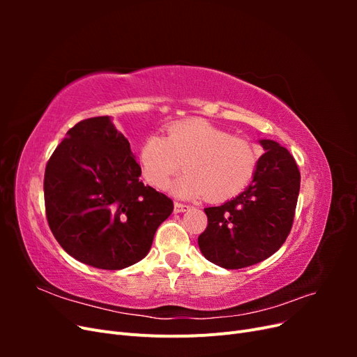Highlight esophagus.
<instances>
[{
  "label": "esophagus",
  "mask_w": 357,
  "mask_h": 357,
  "mask_svg": "<svg viewBox=\"0 0 357 357\" xmlns=\"http://www.w3.org/2000/svg\"><path fill=\"white\" fill-rule=\"evenodd\" d=\"M190 207L188 204H183V202H178V201H176L174 202V211L176 213H185V211H188Z\"/></svg>",
  "instance_id": "obj_1"
}]
</instances>
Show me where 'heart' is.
<instances>
[{
  "mask_svg": "<svg viewBox=\"0 0 357 357\" xmlns=\"http://www.w3.org/2000/svg\"><path fill=\"white\" fill-rule=\"evenodd\" d=\"M259 156L250 139L202 119H189L168 126L167 137L146 138L139 149V165L150 185L165 190L185 162L189 172L171 188L177 197L208 195L213 201H225L238 195L252 181Z\"/></svg>",
  "mask_w": 357,
  "mask_h": 357,
  "instance_id": "1",
  "label": "heart"
}]
</instances>
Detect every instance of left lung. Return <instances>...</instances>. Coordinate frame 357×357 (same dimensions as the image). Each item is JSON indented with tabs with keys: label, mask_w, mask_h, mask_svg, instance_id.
Masks as SVG:
<instances>
[{
	"label": "left lung",
	"mask_w": 357,
	"mask_h": 357,
	"mask_svg": "<svg viewBox=\"0 0 357 357\" xmlns=\"http://www.w3.org/2000/svg\"><path fill=\"white\" fill-rule=\"evenodd\" d=\"M253 180L238 197L219 207L204 208L208 218L198 236L201 253L226 269L265 261L286 241L291 229L301 174L289 150L273 139H261Z\"/></svg>",
	"instance_id": "left-lung-1"
}]
</instances>
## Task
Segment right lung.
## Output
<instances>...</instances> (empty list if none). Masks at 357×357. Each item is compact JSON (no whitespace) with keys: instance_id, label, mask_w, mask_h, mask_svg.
Instances as JSON below:
<instances>
[{"instance_id":"obj_1","label":"right lung","mask_w":357,"mask_h":357,"mask_svg":"<svg viewBox=\"0 0 357 357\" xmlns=\"http://www.w3.org/2000/svg\"><path fill=\"white\" fill-rule=\"evenodd\" d=\"M139 176L129 142L109 116L74 125L45 172L46 218L63 250L100 269L146 257L174 204Z\"/></svg>"}]
</instances>
